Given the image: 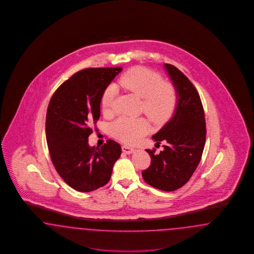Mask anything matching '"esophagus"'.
<instances>
[{"label": "esophagus", "mask_w": 254, "mask_h": 254, "mask_svg": "<svg viewBox=\"0 0 254 254\" xmlns=\"http://www.w3.org/2000/svg\"><path fill=\"white\" fill-rule=\"evenodd\" d=\"M122 150L123 152H125L126 154H132V153L135 151V149L133 147L128 146V145H123Z\"/></svg>", "instance_id": "esophagus-1"}]
</instances>
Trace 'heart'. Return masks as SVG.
<instances>
[{
    "label": "heart",
    "mask_w": 254,
    "mask_h": 254,
    "mask_svg": "<svg viewBox=\"0 0 254 254\" xmlns=\"http://www.w3.org/2000/svg\"><path fill=\"white\" fill-rule=\"evenodd\" d=\"M119 85L142 99L143 112L153 122H166L172 116L177 106V92L171 84L164 83L163 77L148 69L135 67L126 71L119 79ZM116 88L112 85L104 91L102 108L112 112ZM149 124L143 118L120 117L112 124V134L124 142H138L149 131Z\"/></svg>",
    "instance_id": "b5f03b06"
}]
</instances>
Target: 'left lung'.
Wrapping results in <instances>:
<instances>
[{"label":"left lung","mask_w":254,"mask_h":254,"mask_svg":"<svg viewBox=\"0 0 254 254\" xmlns=\"http://www.w3.org/2000/svg\"><path fill=\"white\" fill-rule=\"evenodd\" d=\"M177 92L171 119L154 134L156 143L164 142L163 151L146 149L150 166L142 172L144 182L162 191H175L192 177L202 156L206 124L199 94L191 81L171 64L163 65Z\"/></svg>","instance_id":"left-lung-1"}]
</instances>
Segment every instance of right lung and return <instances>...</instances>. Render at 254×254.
Listing matches in <instances>:
<instances>
[{
  "mask_svg": "<svg viewBox=\"0 0 254 254\" xmlns=\"http://www.w3.org/2000/svg\"><path fill=\"white\" fill-rule=\"evenodd\" d=\"M122 68H92L77 71L55 91L46 114V140L56 170L79 192H91L109 183L120 158L118 142L108 140L90 146L91 125L100 117L104 91Z\"/></svg>",
  "mask_w": 254,
  "mask_h": 254,
  "instance_id": "right-lung-1",
  "label": "right lung"
}]
</instances>
